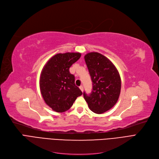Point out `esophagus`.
<instances>
[{
    "label": "esophagus",
    "mask_w": 159,
    "mask_h": 159,
    "mask_svg": "<svg viewBox=\"0 0 159 159\" xmlns=\"http://www.w3.org/2000/svg\"><path fill=\"white\" fill-rule=\"evenodd\" d=\"M80 89H81V91L83 92V91H84V87H83V85H80Z\"/></svg>",
    "instance_id": "1"
}]
</instances>
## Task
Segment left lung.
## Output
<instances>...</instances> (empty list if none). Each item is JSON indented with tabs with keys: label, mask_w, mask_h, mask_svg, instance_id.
I'll list each match as a JSON object with an SVG mask.
<instances>
[{
	"label": "left lung",
	"mask_w": 159,
	"mask_h": 159,
	"mask_svg": "<svg viewBox=\"0 0 159 159\" xmlns=\"http://www.w3.org/2000/svg\"><path fill=\"white\" fill-rule=\"evenodd\" d=\"M85 61L93 82L91 93H84L90 110L102 114L118 101L121 90V79L113 63L102 54L92 52L85 54Z\"/></svg>",
	"instance_id": "obj_1"
}]
</instances>
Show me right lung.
Segmentation results:
<instances>
[{"mask_svg":"<svg viewBox=\"0 0 159 159\" xmlns=\"http://www.w3.org/2000/svg\"><path fill=\"white\" fill-rule=\"evenodd\" d=\"M81 57L80 52L59 53L53 56L43 68L39 80L41 95L54 111L63 112L72 106L81 91L75 85L70 68Z\"/></svg>","mask_w":159,"mask_h":159,"instance_id":"add662e5","label":"right lung"}]
</instances>
